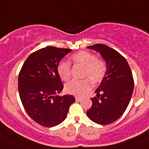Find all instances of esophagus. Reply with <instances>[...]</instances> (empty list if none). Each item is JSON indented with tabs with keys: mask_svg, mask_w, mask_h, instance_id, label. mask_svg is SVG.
<instances>
[{
	"mask_svg": "<svg viewBox=\"0 0 149 149\" xmlns=\"http://www.w3.org/2000/svg\"><path fill=\"white\" fill-rule=\"evenodd\" d=\"M82 98L81 97H76V100L78 101V102H79V101H81Z\"/></svg>",
	"mask_w": 149,
	"mask_h": 149,
	"instance_id": "obj_1",
	"label": "esophagus"
}]
</instances>
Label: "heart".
Instances as JSON below:
<instances>
[{
  "label": "heart",
  "instance_id": "obj_1",
  "mask_svg": "<svg viewBox=\"0 0 149 149\" xmlns=\"http://www.w3.org/2000/svg\"><path fill=\"white\" fill-rule=\"evenodd\" d=\"M70 59L75 65L83 68L81 77L87 79L73 80L68 82L65 86V90L70 95L82 97L92 89V83H92L96 84L103 80L107 73L106 63L101 59L97 58L94 54L86 51L75 53L72 54ZM57 70L62 80H69L71 74V68L68 62L60 61L57 65Z\"/></svg>",
  "mask_w": 149,
  "mask_h": 149
}]
</instances>
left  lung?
<instances>
[{
	"label": "left lung",
	"instance_id": "left-lung-1",
	"mask_svg": "<svg viewBox=\"0 0 149 149\" xmlns=\"http://www.w3.org/2000/svg\"><path fill=\"white\" fill-rule=\"evenodd\" d=\"M87 48L99 52L107 65V73L96 97L91 98L92 107L86 111L88 117L99 125H109L122 116L131 100L134 89L132 73L126 59L105 44Z\"/></svg>",
	"mask_w": 149,
	"mask_h": 149
}]
</instances>
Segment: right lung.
I'll use <instances>...</instances> for the list:
<instances>
[{
	"label": "right lung",
	"mask_w": 149,
	"mask_h": 149,
	"mask_svg": "<svg viewBox=\"0 0 149 149\" xmlns=\"http://www.w3.org/2000/svg\"><path fill=\"white\" fill-rule=\"evenodd\" d=\"M71 51L53 47L41 49L27 57L19 73L18 90L23 107L41 126L60 125L75 102L73 95H57L63 89L57 65Z\"/></svg>",
	"instance_id": "obj_1"
}]
</instances>
